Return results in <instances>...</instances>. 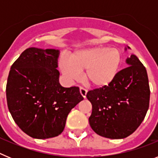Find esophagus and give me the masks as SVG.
<instances>
[{
	"instance_id": "1",
	"label": "esophagus",
	"mask_w": 158,
	"mask_h": 158,
	"mask_svg": "<svg viewBox=\"0 0 158 158\" xmlns=\"http://www.w3.org/2000/svg\"><path fill=\"white\" fill-rule=\"evenodd\" d=\"M80 93L81 94V96H83L84 98H85L86 95H87V90L85 89H84V88L81 87L80 88Z\"/></svg>"
}]
</instances>
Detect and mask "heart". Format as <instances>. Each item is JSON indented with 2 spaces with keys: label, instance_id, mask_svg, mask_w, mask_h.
Wrapping results in <instances>:
<instances>
[{
  "label": "heart",
  "instance_id": "1",
  "mask_svg": "<svg viewBox=\"0 0 158 158\" xmlns=\"http://www.w3.org/2000/svg\"><path fill=\"white\" fill-rule=\"evenodd\" d=\"M122 56L116 48L93 47L78 50L69 58H62L59 67L67 80H77L84 71V79L95 88L108 85L116 76Z\"/></svg>",
  "mask_w": 158,
  "mask_h": 158
}]
</instances>
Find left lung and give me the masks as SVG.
Returning a JSON list of instances; mask_svg holds the SVG:
<instances>
[{"label":"left lung","mask_w":158,"mask_h":158,"mask_svg":"<svg viewBox=\"0 0 158 158\" xmlns=\"http://www.w3.org/2000/svg\"><path fill=\"white\" fill-rule=\"evenodd\" d=\"M126 63L127 67L117 73L108 85L86 95L93 106L90 127L107 139H124L134 133L149 108L150 91L146 68L135 54L127 58Z\"/></svg>","instance_id":"obj_1"}]
</instances>
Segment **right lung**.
<instances>
[{
	"instance_id": "right-lung-1",
	"label": "right lung",
	"mask_w": 158,
	"mask_h": 158,
	"mask_svg": "<svg viewBox=\"0 0 158 158\" xmlns=\"http://www.w3.org/2000/svg\"><path fill=\"white\" fill-rule=\"evenodd\" d=\"M54 49H26L11 66L6 85L8 110L31 138H54L63 131L71 109L84 100L78 87L59 83Z\"/></svg>"
}]
</instances>
